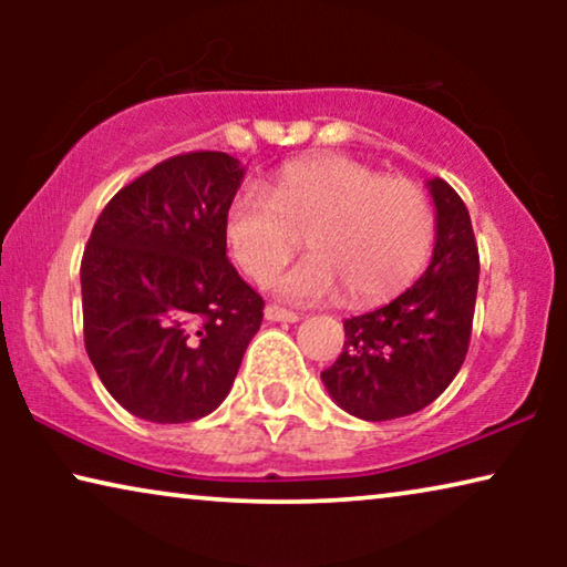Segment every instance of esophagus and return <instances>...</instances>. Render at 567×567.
Returning a JSON list of instances; mask_svg holds the SVG:
<instances>
[{
  "instance_id": "obj_1",
  "label": "esophagus",
  "mask_w": 567,
  "mask_h": 567,
  "mask_svg": "<svg viewBox=\"0 0 567 567\" xmlns=\"http://www.w3.org/2000/svg\"><path fill=\"white\" fill-rule=\"evenodd\" d=\"M266 320H270V322H299V315L289 312V309H284V307L268 305L266 307Z\"/></svg>"
}]
</instances>
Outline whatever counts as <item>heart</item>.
<instances>
[{
	"label": "heart",
	"instance_id": "heart-1",
	"mask_svg": "<svg viewBox=\"0 0 567 567\" xmlns=\"http://www.w3.org/2000/svg\"><path fill=\"white\" fill-rule=\"evenodd\" d=\"M433 231L417 185L348 157L291 162L270 196L243 188L224 214L231 258L258 284L270 281L307 235L312 258L276 284L278 297L297 305L338 299L343 289L353 307L398 297L429 260Z\"/></svg>",
	"mask_w": 567,
	"mask_h": 567
}]
</instances>
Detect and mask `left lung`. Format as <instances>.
<instances>
[{"mask_svg": "<svg viewBox=\"0 0 567 567\" xmlns=\"http://www.w3.org/2000/svg\"><path fill=\"white\" fill-rule=\"evenodd\" d=\"M436 245L425 274L390 305L343 322V353L322 371L338 408L361 421H394L431 405L467 355L480 255L470 212L452 185L425 183Z\"/></svg>", "mask_w": 567, "mask_h": 567, "instance_id": "obj_1", "label": "left lung"}]
</instances>
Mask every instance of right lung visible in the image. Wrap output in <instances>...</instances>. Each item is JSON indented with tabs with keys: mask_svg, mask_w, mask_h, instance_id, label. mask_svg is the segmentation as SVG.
<instances>
[{
	"mask_svg": "<svg viewBox=\"0 0 567 567\" xmlns=\"http://www.w3.org/2000/svg\"><path fill=\"white\" fill-rule=\"evenodd\" d=\"M243 162L190 152L115 193L82 258L84 348L131 415L188 423L227 398L262 299L227 260Z\"/></svg>",
	"mask_w": 567,
	"mask_h": 567,
	"instance_id": "1",
	"label": "right lung"
}]
</instances>
